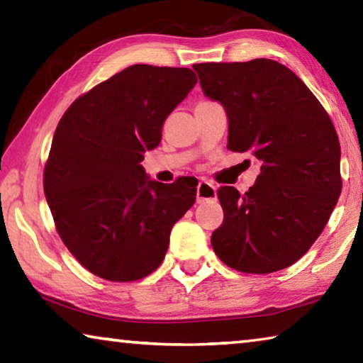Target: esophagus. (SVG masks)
Wrapping results in <instances>:
<instances>
[{
	"mask_svg": "<svg viewBox=\"0 0 363 363\" xmlns=\"http://www.w3.org/2000/svg\"><path fill=\"white\" fill-rule=\"evenodd\" d=\"M216 196V186H213V184L208 181L199 182V186H196V201H199V203H203L206 200H214Z\"/></svg>",
	"mask_w": 363,
	"mask_h": 363,
	"instance_id": "esophagus-1",
	"label": "esophagus"
}]
</instances>
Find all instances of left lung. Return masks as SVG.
Instances as JSON below:
<instances>
[{
  "label": "left lung",
  "instance_id": "left-lung-1",
  "mask_svg": "<svg viewBox=\"0 0 363 363\" xmlns=\"http://www.w3.org/2000/svg\"><path fill=\"white\" fill-rule=\"evenodd\" d=\"M203 94L225 108L227 149L251 152L261 174L248 192L224 186V220L213 232L225 266L270 274L303 257L341 194V147L322 104L275 60L195 64Z\"/></svg>",
  "mask_w": 363,
  "mask_h": 363
}]
</instances>
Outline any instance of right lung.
Here are the masks:
<instances>
[{
    "mask_svg": "<svg viewBox=\"0 0 363 363\" xmlns=\"http://www.w3.org/2000/svg\"><path fill=\"white\" fill-rule=\"evenodd\" d=\"M196 84L190 69L131 65L79 96L60 118L45 167L56 229L84 269L110 281L152 274L195 203L196 179H150L140 162Z\"/></svg>",
    "mask_w": 363,
    "mask_h": 363,
    "instance_id": "right-lung-1",
    "label": "right lung"
}]
</instances>
